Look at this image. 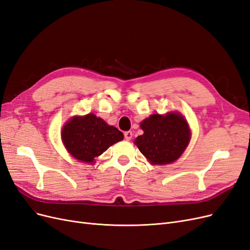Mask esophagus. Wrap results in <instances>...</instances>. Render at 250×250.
Masks as SVG:
<instances>
[{
	"label": "esophagus",
	"mask_w": 250,
	"mask_h": 250,
	"mask_svg": "<svg viewBox=\"0 0 250 250\" xmlns=\"http://www.w3.org/2000/svg\"><path fill=\"white\" fill-rule=\"evenodd\" d=\"M124 136H125V139H126L127 141H130V140L132 139V132H131V131H126V132L124 133Z\"/></svg>",
	"instance_id": "1"
}]
</instances>
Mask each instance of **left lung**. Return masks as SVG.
I'll return each instance as SVG.
<instances>
[{
	"label": "left lung",
	"instance_id": "obj_1",
	"mask_svg": "<svg viewBox=\"0 0 250 250\" xmlns=\"http://www.w3.org/2000/svg\"><path fill=\"white\" fill-rule=\"evenodd\" d=\"M144 134L134 144L151 165L162 166L176 161L183 154L191 137L186 119L178 111L162 116L151 115L141 123Z\"/></svg>",
	"mask_w": 250,
	"mask_h": 250
}]
</instances>
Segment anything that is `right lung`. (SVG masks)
Masks as SVG:
<instances>
[{"instance_id": "right-lung-1", "label": "right lung", "mask_w": 250, "mask_h": 250, "mask_svg": "<svg viewBox=\"0 0 250 250\" xmlns=\"http://www.w3.org/2000/svg\"><path fill=\"white\" fill-rule=\"evenodd\" d=\"M62 142L75 159L94 163L110 146L122 141L123 133L94 114L75 116L62 129Z\"/></svg>"}]
</instances>
